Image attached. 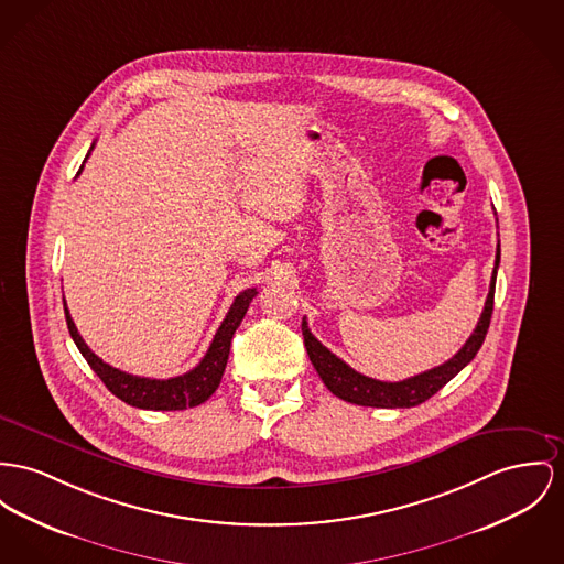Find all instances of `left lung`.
Here are the masks:
<instances>
[{"label":"left lung","mask_w":564,"mask_h":564,"mask_svg":"<svg viewBox=\"0 0 564 564\" xmlns=\"http://www.w3.org/2000/svg\"><path fill=\"white\" fill-rule=\"evenodd\" d=\"M498 264H500V243L496 248V261H494V271H491L488 300H486V307L481 312V318H479L475 332L470 334V338L466 339V344L443 366L411 376L400 382H384V380H376L370 376L359 375L350 366H346L339 357H336L327 346H323L318 339L314 338L303 318L301 321L303 344H305L312 366L316 368V372L323 378L327 389L344 402H350L357 406H375V409L419 406L421 402L430 400L438 389H443L451 378L459 370H464L479 352L486 334H488L489 321H491V312H494V291H496Z\"/></svg>","instance_id":"1"}]
</instances>
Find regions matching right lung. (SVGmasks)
<instances>
[{"label":"right lung","mask_w":564,"mask_h":564,"mask_svg":"<svg viewBox=\"0 0 564 564\" xmlns=\"http://www.w3.org/2000/svg\"><path fill=\"white\" fill-rule=\"evenodd\" d=\"M91 150H94V143L89 148V151ZM80 171H83V166L78 169V173ZM257 293H259L257 289H246L243 293H239L232 301L223 325L218 327L214 341L209 344V350L200 359V364L186 375L166 378V380L128 375V372H121L113 366L105 364L76 332L75 321L66 307V300H64V312H66L68 332L75 339L76 348L80 350V355L85 357L89 368L100 376V380L107 384V389L121 402L143 409V411H184V409L203 404L218 389L223 375H225L232 334L241 325V321L250 307V301L257 297Z\"/></svg>","instance_id":"obj_1"}]
</instances>
